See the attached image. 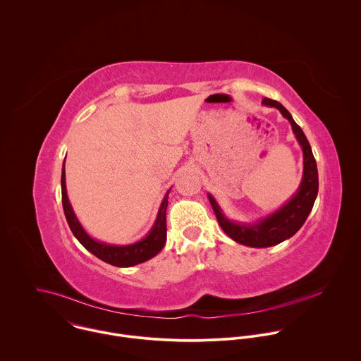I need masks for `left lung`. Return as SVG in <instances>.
Listing matches in <instances>:
<instances>
[{"label":"left lung","mask_w":361,"mask_h":361,"mask_svg":"<svg viewBox=\"0 0 361 361\" xmlns=\"http://www.w3.org/2000/svg\"><path fill=\"white\" fill-rule=\"evenodd\" d=\"M262 104L278 108L281 114L290 122L293 133L296 135V139L303 149L305 171L299 192L292 197V200H289L285 206L271 214L269 216L258 221L256 225H239L226 219L222 215L216 202L208 195L218 224L221 225L224 232L235 242L250 247H269L292 238L306 222L318 193L317 162L302 128L293 121L292 115L282 104L267 97L262 99Z\"/></svg>","instance_id":"left-lung-1"}]
</instances>
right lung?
Segmentation results:
<instances>
[{
    "label": "right lung",
    "instance_id": "right-lung-1",
    "mask_svg": "<svg viewBox=\"0 0 361 361\" xmlns=\"http://www.w3.org/2000/svg\"><path fill=\"white\" fill-rule=\"evenodd\" d=\"M61 188H62V207L63 212L68 221V225L75 235V238L82 243L85 249H87L92 255L96 257L103 259L105 262L115 265V267H132L140 262H145L150 258L157 256L165 242H166V206H168V193L165 199L162 200L157 221L152 232L140 242L129 246H112V245H105L96 242L92 239L80 226L79 221L76 219L72 207L69 204L68 196H66V186H65V161H63V168H62V176H61Z\"/></svg>",
    "mask_w": 361,
    "mask_h": 361
}]
</instances>
